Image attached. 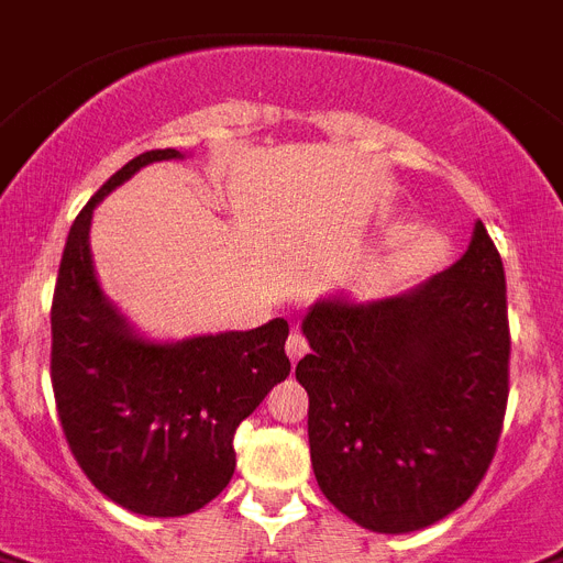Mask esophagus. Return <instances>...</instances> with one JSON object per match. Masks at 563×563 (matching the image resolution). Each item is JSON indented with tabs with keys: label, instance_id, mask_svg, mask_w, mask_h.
<instances>
[{
	"label": "esophagus",
	"instance_id": "1",
	"mask_svg": "<svg viewBox=\"0 0 563 563\" xmlns=\"http://www.w3.org/2000/svg\"><path fill=\"white\" fill-rule=\"evenodd\" d=\"M305 354H308V339H305L301 331H292L290 336H287V356H290L292 362H299Z\"/></svg>",
	"mask_w": 563,
	"mask_h": 563
}]
</instances>
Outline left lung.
Returning <instances> with one entry per match:
<instances>
[{"instance_id":"obj_1","label":"left lung","mask_w":563,"mask_h":563,"mask_svg":"<svg viewBox=\"0 0 563 563\" xmlns=\"http://www.w3.org/2000/svg\"><path fill=\"white\" fill-rule=\"evenodd\" d=\"M310 463L324 498L371 532H415L472 498L498 452L509 399L504 262L477 221L449 271L394 299L316 301Z\"/></svg>"}]
</instances>
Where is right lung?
I'll return each instance as SVG.
<instances>
[{
	"mask_svg": "<svg viewBox=\"0 0 563 563\" xmlns=\"http://www.w3.org/2000/svg\"><path fill=\"white\" fill-rule=\"evenodd\" d=\"M178 148L114 172L74 218L51 301V385L74 460L106 498L148 518H180L224 492L241 420L287 379V322L184 342H148L97 285L88 227L106 195Z\"/></svg>",
	"mask_w": 563,
	"mask_h": 563,
	"instance_id": "obj_1",
	"label": "right lung"
}]
</instances>
